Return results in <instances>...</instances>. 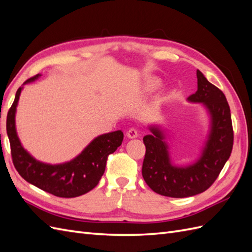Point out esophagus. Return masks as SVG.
<instances>
[{
	"label": "esophagus",
	"mask_w": 252,
	"mask_h": 252,
	"mask_svg": "<svg viewBox=\"0 0 252 252\" xmlns=\"http://www.w3.org/2000/svg\"><path fill=\"white\" fill-rule=\"evenodd\" d=\"M126 135L128 136L129 139H135V138H138V130H136V129H134V128H130V129H129V130L127 131Z\"/></svg>",
	"instance_id": "esophagus-1"
}]
</instances>
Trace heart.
<instances>
[{
  "instance_id": "obj_1",
  "label": "heart",
  "mask_w": 252,
  "mask_h": 252,
  "mask_svg": "<svg viewBox=\"0 0 252 252\" xmlns=\"http://www.w3.org/2000/svg\"><path fill=\"white\" fill-rule=\"evenodd\" d=\"M159 81L157 80V79H147L146 81H145V84H144V88L145 90L147 91H154L156 89H158L159 87Z\"/></svg>"
}]
</instances>
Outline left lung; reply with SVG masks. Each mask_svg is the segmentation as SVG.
<instances>
[{"mask_svg":"<svg viewBox=\"0 0 252 252\" xmlns=\"http://www.w3.org/2000/svg\"><path fill=\"white\" fill-rule=\"evenodd\" d=\"M197 90L188 96L192 103H203L211 118L207 143L201 158L187 167L173 166L163 130L151 126V134L145 135L146 147L142 167L143 178L155 192L169 197H187L207 190L223 169L233 146L230 108L223 91L196 70Z\"/></svg>","mask_w":252,"mask_h":252,"instance_id":"obj_1","label":"left lung"}]
</instances>
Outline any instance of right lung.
Instances as JSON below:
<instances>
[{
	"label": "right lung",
	"instance_id": "1",
	"mask_svg": "<svg viewBox=\"0 0 252 252\" xmlns=\"http://www.w3.org/2000/svg\"><path fill=\"white\" fill-rule=\"evenodd\" d=\"M39 77L40 74H36L24 84ZM21 91L22 87L17 91L6 121L12 163L21 177L35 187L60 197L80 196L94 189L104 174L108 156L123 142V132L118 130L97 136L70 162L59 165L41 163L23 148L17 134L14 117Z\"/></svg>",
	"mask_w": 252,
	"mask_h": 252
}]
</instances>
